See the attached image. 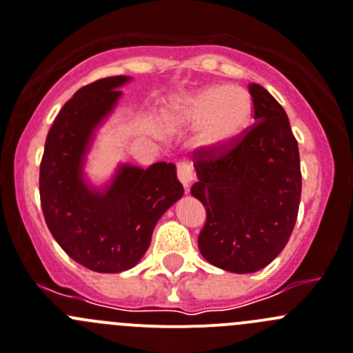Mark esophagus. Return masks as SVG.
Masks as SVG:
<instances>
[{
  "label": "esophagus",
  "instance_id": "1",
  "mask_svg": "<svg viewBox=\"0 0 353 353\" xmlns=\"http://www.w3.org/2000/svg\"><path fill=\"white\" fill-rule=\"evenodd\" d=\"M177 179L181 181L184 190H188V186L193 183V179H195V170H193V165L190 161H179L177 163Z\"/></svg>",
  "mask_w": 353,
  "mask_h": 353
}]
</instances>
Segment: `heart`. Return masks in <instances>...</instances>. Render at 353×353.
I'll return each mask as SVG.
<instances>
[{
  "label": "heart",
  "mask_w": 353,
  "mask_h": 353,
  "mask_svg": "<svg viewBox=\"0 0 353 353\" xmlns=\"http://www.w3.org/2000/svg\"><path fill=\"white\" fill-rule=\"evenodd\" d=\"M251 117V94L235 85H210L170 106V120L184 127H200L199 143L209 151L232 146Z\"/></svg>",
  "instance_id": "heart-1"
}]
</instances>
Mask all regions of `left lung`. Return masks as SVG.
Returning <instances> with one entry per match:
<instances>
[{"mask_svg": "<svg viewBox=\"0 0 353 353\" xmlns=\"http://www.w3.org/2000/svg\"><path fill=\"white\" fill-rule=\"evenodd\" d=\"M256 123L221 151H193L192 195L203 203L199 249L210 265L233 273L265 268L289 242L301 199L298 141L284 108L249 85Z\"/></svg>", "mask_w": 353, "mask_h": 353, "instance_id": "8db88e82", "label": "left lung"}]
</instances>
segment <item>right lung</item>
<instances>
[{
	"instance_id": "obj_1",
	"label": "right lung",
	"mask_w": 353,
	"mask_h": 353,
	"mask_svg": "<svg viewBox=\"0 0 353 353\" xmlns=\"http://www.w3.org/2000/svg\"><path fill=\"white\" fill-rule=\"evenodd\" d=\"M125 81L102 78L72 95L48 130L39 165V199L52 236L69 258L99 273L136 266L158 219L184 193L167 161L146 170L121 165L102 192L85 183L81 167L94 128L111 113Z\"/></svg>"
}]
</instances>
